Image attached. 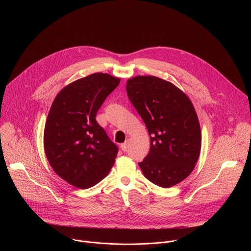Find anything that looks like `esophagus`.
<instances>
[{
	"instance_id": "esophagus-1",
	"label": "esophagus",
	"mask_w": 251,
	"mask_h": 251,
	"mask_svg": "<svg viewBox=\"0 0 251 251\" xmlns=\"http://www.w3.org/2000/svg\"><path fill=\"white\" fill-rule=\"evenodd\" d=\"M128 147H129V142H128V141H126L125 143H123V144H121V146H120V148H121V150H122L123 152H126V151L128 150Z\"/></svg>"
}]
</instances>
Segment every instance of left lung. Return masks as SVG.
<instances>
[{
  "instance_id": "left-lung-1",
  "label": "left lung",
  "mask_w": 251,
  "mask_h": 251,
  "mask_svg": "<svg viewBox=\"0 0 251 251\" xmlns=\"http://www.w3.org/2000/svg\"><path fill=\"white\" fill-rule=\"evenodd\" d=\"M126 91L150 135V152L139 163L143 174L162 188L181 183L201 152V127L193 103L173 83L151 75L128 79Z\"/></svg>"
}]
</instances>
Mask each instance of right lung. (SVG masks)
I'll return each mask as SVG.
<instances>
[{
    "mask_svg": "<svg viewBox=\"0 0 251 251\" xmlns=\"http://www.w3.org/2000/svg\"><path fill=\"white\" fill-rule=\"evenodd\" d=\"M120 83L108 74L71 82L54 98L44 133V147L53 171L69 185L88 189L110 172L118 148L95 117Z\"/></svg>",
    "mask_w": 251,
    "mask_h": 251,
    "instance_id": "obj_1",
    "label": "right lung"
}]
</instances>
